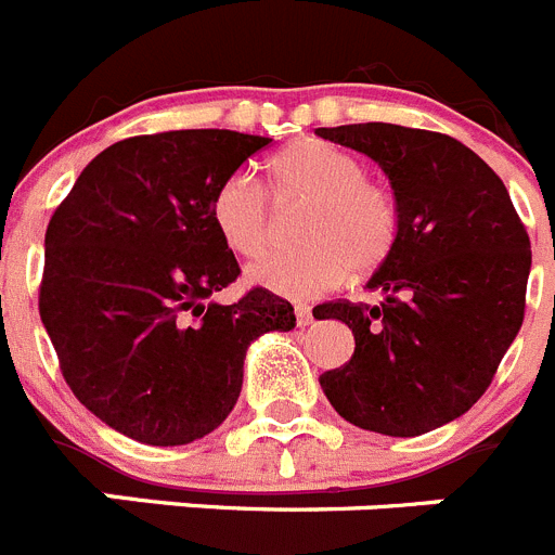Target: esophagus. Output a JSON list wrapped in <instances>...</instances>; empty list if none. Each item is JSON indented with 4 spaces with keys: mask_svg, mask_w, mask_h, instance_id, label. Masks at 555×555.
I'll list each match as a JSON object with an SVG mask.
<instances>
[{
    "mask_svg": "<svg viewBox=\"0 0 555 555\" xmlns=\"http://www.w3.org/2000/svg\"><path fill=\"white\" fill-rule=\"evenodd\" d=\"M294 313H297V325H300V327L311 325V322H313V313H311V308H308V306H297V308H294Z\"/></svg>",
    "mask_w": 555,
    "mask_h": 555,
    "instance_id": "obj_1",
    "label": "esophagus"
}]
</instances>
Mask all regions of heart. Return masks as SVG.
Listing matches in <instances>:
<instances>
[{
    "mask_svg": "<svg viewBox=\"0 0 555 555\" xmlns=\"http://www.w3.org/2000/svg\"><path fill=\"white\" fill-rule=\"evenodd\" d=\"M267 191L278 205L302 203V247L272 253L247 269L249 283L283 297H313L347 274L366 278L391 258L403 230V208L386 180L366 175L364 160L325 139H297L267 160ZM222 242L255 258L272 238V208L249 175L235 171L210 199Z\"/></svg>",
    "mask_w": 555,
    "mask_h": 555,
    "instance_id": "heart-1",
    "label": "heart"
}]
</instances>
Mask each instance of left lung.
<instances>
[{"label":"left lung","mask_w":555,"mask_h":555,"mask_svg":"<svg viewBox=\"0 0 555 555\" xmlns=\"http://www.w3.org/2000/svg\"><path fill=\"white\" fill-rule=\"evenodd\" d=\"M317 135L377 160L403 208L397 249L366 283L384 300L313 308L356 336L320 384L358 428L428 434L478 403L519 333L531 238L492 166L444 132L366 121Z\"/></svg>","instance_id":"left-lung-1"}]
</instances>
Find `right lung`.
I'll return each instance as SVG.
<instances>
[{
  "label": "right lung",
  "instance_id": "obj_1",
  "mask_svg": "<svg viewBox=\"0 0 555 555\" xmlns=\"http://www.w3.org/2000/svg\"><path fill=\"white\" fill-rule=\"evenodd\" d=\"M272 144L233 130H166L107 146L47 224L38 311L68 389L135 442L189 444L228 420L244 352L292 331V302L242 274L210 199Z\"/></svg>",
  "mask_w": 555,
  "mask_h": 555
}]
</instances>
